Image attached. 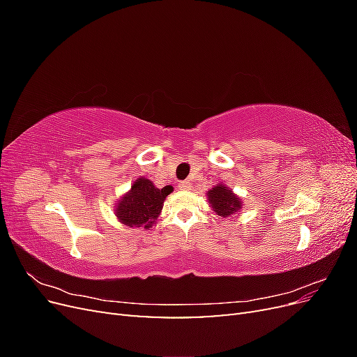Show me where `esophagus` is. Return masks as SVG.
Listing matches in <instances>:
<instances>
[{"label":"esophagus","instance_id":"obj_1","mask_svg":"<svg viewBox=\"0 0 357 357\" xmlns=\"http://www.w3.org/2000/svg\"><path fill=\"white\" fill-rule=\"evenodd\" d=\"M190 188H192V185H190L189 180H185V181H180L178 183V189L180 190H189Z\"/></svg>","mask_w":357,"mask_h":357}]
</instances>
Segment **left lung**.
Returning a JSON list of instances; mask_svg holds the SVG:
<instances>
[{"mask_svg": "<svg viewBox=\"0 0 357 357\" xmlns=\"http://www.w3.org/2000/svg\"><path fill=\"white\" fill-rule=\"evenodd\" d=\"M207 198L211 210L219 214L220 218H232L234 214L243 208V201L238 195H235L234 190L223 185H215L207 192Z\"/></svg>", "mask_w": 357, "mask_h": 357, "instance_id": "obj_1", "label": "left lung"}]
</instances>
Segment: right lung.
I'll return each mask as SVG.
<instances>
[{"instance_id": "add662e5", "label": "right lung", "mask_w": 357, "mask_h": 357, "mask_svg": "<svg viewBox=\"0 0 357 357\" xmlns=\"http://www.w3.org/2000/svg\"><path fill=\"white\" fill-rule=\"evenodd\" d=\"M171 192L172 186L158 189L152 180L143 176L138 177L132 181L131 189L123 193L116 204V218L129 228H152Z\"/></svg>"}]
</instances>
